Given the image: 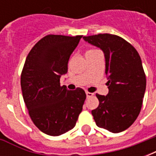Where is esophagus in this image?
<instances>
[{
	"label": "esophagus",
	"instance_id": "esophagus-1",
	"mask_svg": "<svg viewBox=\"0 0 156 156\" xmlns=\"http://www.w3.org/2000/svg\"><path fill=\"white\" fill-rule=\"evenodd\" d=\"M86 95H87V98H90V97H92L94 95V94L89 93V92H86Z\"/></svg>",
	"mask_w": 156,
	"mask_h": 156
}]
</instances>
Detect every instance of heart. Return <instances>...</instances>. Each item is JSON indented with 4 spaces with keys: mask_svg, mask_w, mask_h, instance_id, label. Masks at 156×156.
Listing matches in <instances>:
<instances>
[{
    "mask_svg": "<svg viewBox=\"0 0 156 156\" xmlns=\"http://www.w3.org/2000/svg\"><path fill=\"white\" fill-rule=\"evenodd\" d=\"M97 51L96 49H89L88 51H87V53H89V52H93V51Z\"/></svg>",
    "mask_w": 156,
    "mask_h": 156,
    "instance_id": "heart-1",
    "label": "heart"
}]
</instances>
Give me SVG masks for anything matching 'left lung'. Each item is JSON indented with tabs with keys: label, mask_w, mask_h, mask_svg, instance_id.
Returning a JSON list of instances; mask_svg holds the SVG:
<instances>
[{
	"label": "left lung",
	"mask_w": 156,
	"mask_h": 156,
	"mask_svg": "<svg viewBox=\"0 0 156 156\" xmlns=\"http://www.w3.org/2000/svg\"><path fill=\"white\" fill-rule=\"evenodd\" d=\"M100 48L105 58L108 94H96L99 105L92 110L97 126L112 133L127 129L140 112L146 78L136 49L120 37L98 34L83 37Z\"/></svg>",
	"instance_id": "1"
}]
</instances>
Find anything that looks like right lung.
Listing matches in <instances>:
<instances>
[{
	"instance_id": "add662e5",
	"label": "right lung",
	"mask_w": 156,
	"mask_h": 156,
	"mask_svg": "<svg viewBox=\"0 0 156 156\" xmlns=\"http://www.w3.org/2000/svg\"><path fill=\"white\" fill-rule=\"evenodd\" d=\"M82 36L48 35L36 43L27 57L21 76L23 99L39 129L58 136L73 129L86 99L83 89L69 91L60 86L68 73L70 56Z\"/></svg>"
}]
</instances>
